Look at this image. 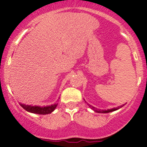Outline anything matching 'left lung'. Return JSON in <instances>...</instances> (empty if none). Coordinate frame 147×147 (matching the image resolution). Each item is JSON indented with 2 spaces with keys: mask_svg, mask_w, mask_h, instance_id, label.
Masks as SVG:
<instances>
[{
  "mask_svg": "<svg viewBox=\"0 0 147 147\" xmlns=\"http://www.w3.org/2000/svg\"><path fill=\"white\" fill-rule=\"evenodd\" d=\"M123 106H124V105H123ZM122 106H121L120 107H118V108H114V109H108V110H106V111H105V110H97L95 107H93V106H90V107H91V109H93L94 111H96V112H98V113H109V112H111V111H116V110L119 109V108H121Z\"/></svg>",
  "mask_w": 147,
  "mask_h": 147,
  "instance_id": "1",
  "label": "left lung"
}]
</instances>
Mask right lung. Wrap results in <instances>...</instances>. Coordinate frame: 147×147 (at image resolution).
Returning a JSON list of instances; mask_svg holds the SVG:
<instances>
[{
    "label": "right lung",
    "mask_w": 147,
    "mask_h": 147,
    "mask_svg": "<svg viewBox=\"0 0 147 147\" xmlns=\"http://www.w3.org/2000/svg\"><path fill=\"white\" fill-rule=\"evenodd\" d=\"M21 106L26 111H29V112L34 113V114H48L52 113L54 110L55 109V108L57 107V104L52 105V106H44V107H41V106H28V105L25 104H20Z\"/></svg>",
    "instance_id": "1"
}]
</instances>
